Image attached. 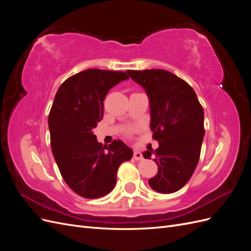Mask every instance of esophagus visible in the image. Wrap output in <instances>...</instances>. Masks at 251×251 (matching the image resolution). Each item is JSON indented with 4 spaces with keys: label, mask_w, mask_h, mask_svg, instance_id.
Listing matches in <instances>:
<instances>
[{
    "label": "esophagus",
    "mask_w": 251,
    "mask_h": 251,
    "mask_svg": "<svg viewBox=\"0 0 251 251\" xmlns=\"http://www.w3.org/2000/svg\"><path fill=\"white\" fill-rule=\"evenodd\" d=\"M142 158H143V156L141 154V151H134V159H136V160H142Z\"/></svg>",
    "instance_id": "obj_1"
}]
</instances>
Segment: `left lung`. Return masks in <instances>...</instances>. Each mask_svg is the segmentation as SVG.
<instances>
[{
	"instance_id": "obj_1",
	"label": "left lung",
	"mask_w": 251,
	"mask_h": 251,
	"mask_svg": "<svg viewBox=\"0 0 251 251\" xmlns=\"http://www.w3.org/2000/svg\"><path fill=\"white\" fill-rule=\"evenodd\" d=\"M146 90L151 108V130L157 150L142 154L154 158L158 173L149 180L155 192L179 191L191 179L199 162L204 137V111L194 89L176 75L161 69L127 70Z\"/></svg>"
}]
</instances>
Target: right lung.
Wrapping results in <instances>:
<instances>
[{
  "label": "right lung",
  "mask_w": 251,
  "mask_h": 251,
  "mask_svg": "<svg viewBox=\"0 0 251 251\" xmlns=\"http://www.w3.org/2000/svg\"><path fill=\"white\" fill-rule=\"evenodd\" d=\"M125 79L127 74L121 71H81L62 83L51 107L52 154L68 186L83 198L108 195L116 184L119 165L133 157L121 140L102 147L93 133L103 116L105 95Z\"/></svg>",
  "instance_id": "obj_1"
}]
</instances>
